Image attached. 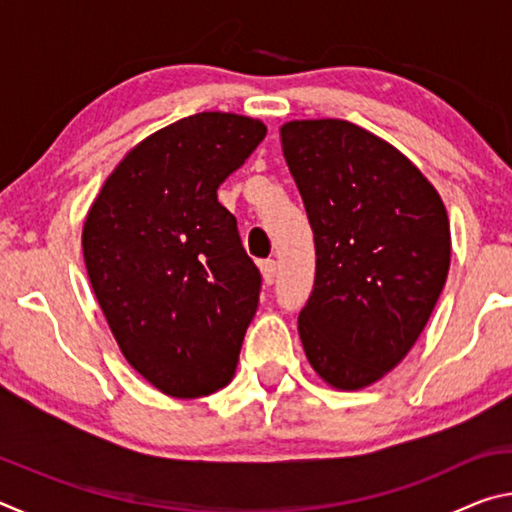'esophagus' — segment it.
Wrapping results in <instances>:
<instances>
[{
	"instance_id": "obj_1",
	"label": "esophagus",
	"mask_w": 512,
	"mask_h": 512,
	"mask_svg": "<svg viewBox=\"0 0 512 512\" xmlns=\"http://www.w3.org/2000/svg\"><path fill=\"white\" fill-rule=\"evenodd\" d=\"M259 268H262V277L266 284H273L275 282V275H277V264L273 259H264V262H259Z\"/></svg>"
}]
</instances>
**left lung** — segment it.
Instances as JSON below:
<instances>
[{
	"label": "left lung",
	"instance_id": "8db88e82",
	"mask_svg": "<svg viewBox=\"0 0 512 512\" xmlns=\"http://www.w3.org/2000/svg\"><path fill=\"white\" fill-rule=\"evenodd\" d=\"M280 133L316 246L302 348L327 384L357 391L406 357L436 307L447 210L400 151L350 121H289Z\"/></svg>",
	"mask_w": 512,
	"mask_h": 512
}]
</instances>
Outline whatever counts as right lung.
<instances>
[{"label": "right lung", "instance_id": "right-lung-1", "mask_svg": "<svg viewBox=\"0 0 512 512\" xmlns=\"http://www.w3.org/2000/svg\"><path fill=\"white\" fill-rule=\"evenodd\" d=\"M266 137L257 119L198 112L119 162L83 228L88 275L126 361L171 397L228 384L262 291L216 189Z\"/></svg>", "mask_w": 512, "mask_h": 512}]
</instances>
